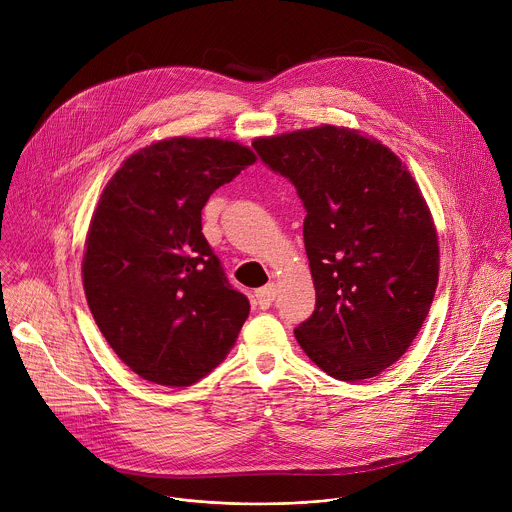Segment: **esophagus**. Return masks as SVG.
Listing matches in <instances>:
<instances>
[{
	"instance_id": "obj_1",
	"label": "esophagus",
	"mask_w": 512,
	"mask_h": 512,
	"mask_svg": "<svg viewBox=\"0 0 512 512\" xmlns=\"http://www.w3.org/2000/svg\"><path fill=\"white\" fill-rule=\"evenodd\" d=\"M275 296H277L275 283H267L265 287H259V289L255 291V302H257V306H259L261 310H267V308L273 304Z\"/></svg>"
}]
</instances>
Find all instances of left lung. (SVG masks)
Masks as SVG:
<instances>
[{"label": "left lung", "mask_w": 512, "mask_h": 512, "mask_svg": "<svg viewBox=\"0 0 512 512\" xmlns=\"http://www.w3.org/2000/svg\"><path fill=\"white\" fill-rule=\"evenodd\" d=\"M296 186L316 308L294 332L338 381L377 377L417 336L440 275L431 212L401 160L377 139L322 125L253 143Z\"/></svg>", "instance_id": "1"}]
</instances>
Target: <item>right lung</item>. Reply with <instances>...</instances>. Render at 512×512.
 <instances>
[{"instance_id":"obj_1","label":"right lung","mask_w":512,"mask_h":512,"mask_svg":"<svg viewBox=\"0 0 512 512\" xmlns=\"http://www.w3.org/2000/svg\"><path fill=\"white\" fill-rule=\"evenodd\" d=\"M255 160L235 141L172 137L129 156L105 186L85 243V296L141 379L190 387L233 348L249 300L204 239L202 208Z\"/></svg>"}]
</instances>
